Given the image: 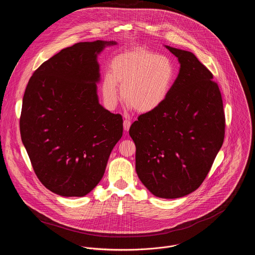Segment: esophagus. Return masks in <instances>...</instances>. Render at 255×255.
Masks as SVG:
<instances>
[{"label":"esophagus","mask_w":255,"mask_h":255,"mask_svg":"<svg viewBox=\"0 0 255 255\" xmlns=\"http://www.w3.org/2000/svg\"><path fill=\"white\" fill-rule=\"evenodd\" d=\"M130 126H131V122H130L129 120L126 119V120L124 121V128H125V130H128L129 128H130Z\"/></svg>","instance_id":"34e87169"}]
</instances>
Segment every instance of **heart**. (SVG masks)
I'll return each instance as SVG.
<instances>
[{
    "mask_svg": "<svg viewBox=\"0 0 255 255\" xmlns=\"http://www.w3.org/2000/svg\"><path fill=\"white\" fill-rule=\"evenodd\" d=\"M174 78L175 67L169 57L138 49L115 57L101 89L109 107H115L123 97L135 111L151 113L166 102Z\"/></svg>",
    "mask_w": 255,
    "mask_h": 255,
    "instance_id": "heart-1",
    "label": "heart"
}]
</instances>
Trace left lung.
<instances>
[{
    "label": "left lung",
    "mask_w": 255,
    "mask_h": 255,
    "mask_svg": "<svg viewBox=\"0 0 255 255\" xmlns=\"http://www.w3.org/2000/svg\"><path fill=\"white\" fill-rule=\"evenodd\" d=\"M166 48L181 64L179 75L166 102L140 115L129 135L139 180L155 196L179 198L205 180L223 145L226 121L212 73L192 53Z\"/></svg>",
    "instance_id": "1"
}]
</instances>
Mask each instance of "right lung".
Returning a JSON list of instances; mask_svg holds the SVG:
<instances>
[{
	"label": "right lung",
	"mask_w": 255,
	"mask_h": 255,
	"mask_svg": "<svg viewBox=\"0 0 255 255\" xmlns=\"http://www.w3.org/2000/svg\"><path fill=\"white\" fill-rule=\"evenodd\" d=\"M116 44L79 42L44 62L30 77L19 128L37 178L62 196H84L104 176L123 135V118L98 102L97 54Z\"/></svg>",
	"instance_id": "obj_1"
}]
</instances>
